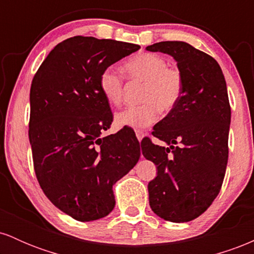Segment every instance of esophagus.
<instances>
[{
    "label": "esophagus",
    "mask_w": 254,
    "mask_h": 254,
    "mask_svg": "<svg viewBox=\"0 0 254 254\" xmlns=\"http://www.w3.org/2000/svg\"><path fill=\"white\" fill-rule=\"evenodd\" d=\"M136 136H137V138H138V141H142V138L145 136V133L141 130H136Z\"/></svg>",
    "instance_id": "1"
}]
</instances>
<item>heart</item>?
I'll return each instance as SVG.
<instances>
[{
  "label": "heart",
  "mask_w": 254,
  "mask_h": 254,
  "mask_svg": "<svg viewBox=\"0 0 254 254\" xmlns=\"http://www.w3.org/2000/svg\"><path fill=\"white\" fill-rule=\"evenodd\" d=\"M125 71L131 80L143 83L138 106L127 107L115 116L119 127L143 129L159 118V112L167 113L174 109L183 93V76L176 68L167 66V61L156 54H141L125 64ZM99 88L106 101L118 106L123 98V80L112 68L101 72Z\"/></svg>",
  "instance_id": "b5f03b06"
}]
</instances>
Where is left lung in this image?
I'll list each match as a JSON object with an SVG mask.
<instances>
[{"label":"left lung","mask_w":254,"mask_h":254,"mask_svg":"<svg viewBox=\"0 0 254 254\" xmlns=\"http://www.w3.org/2000/svg\"><path fill=\"white\" fill-rule=\"evenodd\" d=\"M148 51L174 58L183 76V93L173 110L154 127L165 145L142 141V154L156 165L148 184L150 208L171 222L202 215L222 186L228 161L230 106L221 66L211 56L185 42H160Z\"/></svg>","instance_id":"obj_1"}]
</instances>
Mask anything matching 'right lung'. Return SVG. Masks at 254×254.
Here are the masks:
<instances>
[{"instance_id":"add662e5","label":"right lung","mask_w":254,"mask_h":254,"mask_svg":"<svg viewBox=\"0 0 254 254\" xmlns=\"http://www.w3.org/2000/svg\"><path fill=\"white\" fill-rule=\"evenodd\" d=\"M138 45L72 37L51 50L32 81L28 137L45 196L64 214L88 222L116 205L113 185L141 156L139 142L122 129L101 137L112 112L99 88L101 72Z\"/></svg>"}]
</instances>
